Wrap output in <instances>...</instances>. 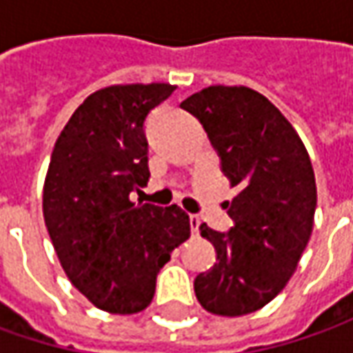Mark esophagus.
I'll return each instance as SVG.
<instances>
[{"label":"esophagus","instance_id":"esophagus-1","mask_svg":"<svg viewBox=\"0 0 353 353\" xmlns=\"http://www.w3.org/2000/svg\"><path fill=\"white\" fill-rule=\"evenodd\" d=\"M190 230H192V234H194V236H198V230H200V218L194 216V214L190 216Z\"/></svg>","mask_w":353,"mask_h":353}]
</instances>
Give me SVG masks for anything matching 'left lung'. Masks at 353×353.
I'll return each instance as SVG.
<instances>
[{
    "mask_svg": "<svg viewBox=\"0 0 353 353\" xmlns=\"http://www.w3.org/2000/svg\"><path fill=\"white\" fill-rule=\"evenodd\" d=\"M181 108L198 117L222 172L239 188L228 210L230 232L200 225L216 263L194 279V292L212 314L243 316L285 289L310 239L316 210L312 163L287 117L255 90L208 86Z\"/></svg>",
    "mask_w": 353,
    "mask_h": 353,
    "instance_id": "obj_1",
    "label": "left lung"
}]
</instances>
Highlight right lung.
I'll list each match as a JSON object with an SVG mask.
<instances>
[{
    "label": "right lung",
    "mask_w": 353,
    "mask_h": 353,
    "mask_svg": "<svg viewBox=\"0 0 353 353\" xmlns=\"http://www.w3.org/2000/svg\"><path fill=\"white\" fill-rule=\"evenodd\" d=\"M176 86L119 84L90 94L54 143L43 216L70 283L112 314L151 305L159 271L190 237L176 204L131 202L147 186L145 119Z\"/></svg>",
    "instance_id": "add662e5"
}]
</instances>
